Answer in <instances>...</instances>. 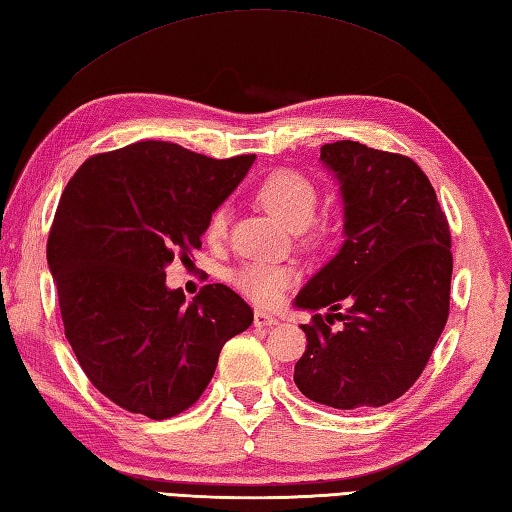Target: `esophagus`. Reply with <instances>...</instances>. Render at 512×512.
<instances>
[{
    "mask_svg": "<svg viewBox=\"0 0 512 512\" xmlns=\"http://www.w3.org/2000/svg\"><path fill=\"white\" fill-rule=\"evenodd\" d=\"M277 324V318L268 311H255V327L259 329H271Z\"/></svg>",
    "mask_w": 512,
    "mask_h": 512,
    "instance_id": "1",
    "label": "esophagus"
}]
</instances>
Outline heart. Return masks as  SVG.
<instances>
[{"label":"heart","mask_w":512,"mask_h":512,"mask_svg":"<svg viewBox=\"0 0 512 512\" xmlns=\"http://www.w3.org/2000/svg\"><path fill=\"white\" fill-rule=\"evenodd\" d=\"M259 201H262L275 217H280L286 226L300 230L304 226H309L311 219L315 217L318 190H315L313 183L300 172L277 170L259 185ZM226 228V210L217 208L210 212L203 235H206L210 244H219V241L226 237ZM293 280V268L268 262H250L232 273V284H235L241 293L248 295L250 300H255L259 304H273L280 300L282 291Z\"/></svg>","instance_id":"heart-1"}]
</instances>
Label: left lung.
<instances>
[{"label":"left lung","instance_id":"left-lung-1","mask_svg":"<svg viewBox=\"0 0 512 512\" xmlns=\"http://www.w3.org/2000/svg\"><path fill=\"white\" fill-rule=\"evenodd\" d=\"M320 161L340 183L345 241L293 302L315 311L302 324L306 351L293 380L306 398L336 410L380 407L416 383L448 322V219L407 156L338 141L322 145ZM342 303L348 311L338 314ZM333 317L340 330L330 327Z\"/></svg>","mask_w":512,"mask_h":512}]
</instances>
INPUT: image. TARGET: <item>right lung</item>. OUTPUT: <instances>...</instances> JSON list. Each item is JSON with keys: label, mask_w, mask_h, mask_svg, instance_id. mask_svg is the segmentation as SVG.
<instances>
[{"label": "right lung", "mask_w": 512, "mask_h": 512, "mask_svg": "<svg viewBox=\"0 0 512 512\" xmlns=\"http://www.w3.org/2000/svg\"><path fill=\"white\" fill-rule=\"evenodd\" d=\"M255 154L210 159L165 141L96 154L62 192L46 244L64 336L100 394L154 421L199 401L221 347L253 324L224 284L185 302L165 286Z\"/></svg>", "instance_id": "obj_1"}]
</instances>
